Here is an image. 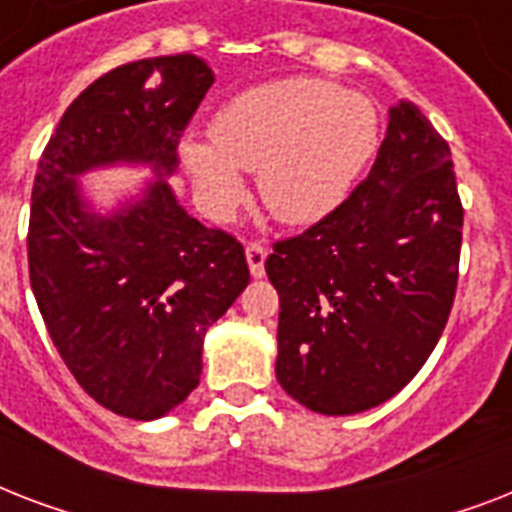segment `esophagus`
<instances>
[{
  "mask_svg": "<svg viewBox=\"0 0 512 512\" xmlns=\"http://www.w3.org/2000/svg\"><path fill=\"white\" fill-rule=\"evenodd\" d=\"M244 255H247V265H249V273L255 276V279H263L265 276V257H268V249L263 244H249L244 249Z\"/></svg>",
  "mask_w": 512,
  "mask_h": 512,
  "instance_id": "esophagus-1",
  "label": "esophagus"
}]
</instances>
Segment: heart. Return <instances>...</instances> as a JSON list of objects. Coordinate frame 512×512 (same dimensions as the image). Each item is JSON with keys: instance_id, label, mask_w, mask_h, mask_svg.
I'll return each instance as SVG.
<instances>
[{"instance_id": "heart-1", "label": "heart", "mask_w": 512, "mask_h": 512, "mask_svg": "<svg viewBox=\"0 0 512 512\" xmlns=\"http://www.w3.org/2000/svg\"><path fill=\"white\" fill-rule=\"evenodd\" d=\"M212 143L185 138L180 162L209 215L225 217L257 172L260 199L281 223L321 220L342 204L380 146L366 95L313 76L257 84L212 119Z\"/></svg>"}]
</instances>
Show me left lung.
<instances>
[{
  "mask_svg": "<svg viewBox=\"0 0 512 512\" xmlns=\"http://www.w3.org/2000/svg\"><path fill=\"white\" fill-rule=\"evenodd\" d=\"M446 140L409 100L366 180L335 212L276 241V380L311 412L345 417L409 385L444 332L457 289L462 204Z\"/></svg>",
  "mask_w": 512,
  "mask_h": 512,
  "instance_id": "8db88e82",
  "label": "left lung"
}]
</instances>
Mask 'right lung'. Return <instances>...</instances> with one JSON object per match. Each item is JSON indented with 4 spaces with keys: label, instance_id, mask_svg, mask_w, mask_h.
Wrapping results in <instances>:
<instances>
[{
    "label": "right lung",
    "instance_id": "1",
    "mask_svg": "<svg viewBox=\"0 0 512 512\" xmlns=\"http://www.w3.org/2000/svg\"><path fill=\"white\" fill-rule=\"evenodd\" d=\"M212 82L191 52L108 71L60 116L34 177L39 313L76 382L130 420H159L191 396L207 329L249 284L239 241L188 215L167 180ZM108 166L155 177L103 213L78 177Z\"/></svg>",
    "mask_w": 512,
    "mask_h": 512
}]
</instances>
